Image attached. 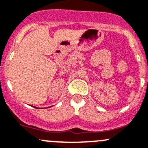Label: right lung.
Listing matches in <instances>:
<instances>
[{"label":"right lung","instance_id":"obj_1","mask_svg":"<svg viewBox=\"0 0 148 148\" xmlns=\"http://www.w3.org/2000/svg\"><path fill=\"white\" fill-rule=\"evenodd\" d=\"M31 107H34V108H37V107H34V106H32V105H31ZM38 109H39V108H38Z\"/></svg>","mask_w":148,"mask_h":148}]
</instances>
